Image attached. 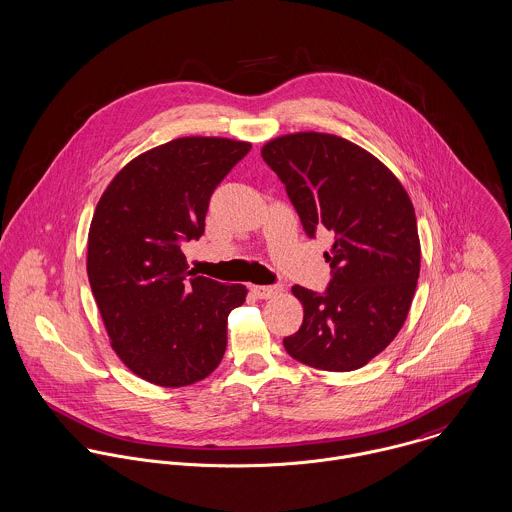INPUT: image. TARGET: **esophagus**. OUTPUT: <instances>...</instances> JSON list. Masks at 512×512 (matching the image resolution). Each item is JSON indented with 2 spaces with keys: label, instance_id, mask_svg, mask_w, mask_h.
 Returning <instances> with one entry per match:
<instances>
[{
  "label": "esophagus",
  "instance_id": "1",
  "mask_svg": "<svg viewBox=\"0 0 512 512\" xmlns=\"http://www.w3.org/2000/svg\"><path fill=\"white\" fill-rule=\"evenodd\" d=\"M250 291H252L258 299H272V297H276V295H279V293L283 291V287H281L279 283H274V285H252Z\"/></svg>",
  "mask_w": 512,
  "mask_h": 512
}]
</instances>
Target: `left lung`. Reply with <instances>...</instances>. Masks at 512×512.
I'll list each match as a JSON object with an SVG mask.
<instances>
[{
	"mask_svg": "<svg viewBox=\"0 0 512 512\" xmlns=\"http://www.w3.org/2000/svg\"><path fill=\"white\" fill-rule=\"evenodd\" d=\"M264 162L278 174L309 238L334 236L325 293L293 285L303 325L283 338L291 358L352 372L389 346L405 323L420 272L415 207L368 150L326 133L270 140Z\"/></svg>",
	"mask_w": 512,
	"mask_h": 512,
	"instance_id": "obj_1",
	"label": "left lung"
}]
</instances>
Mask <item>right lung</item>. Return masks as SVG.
<instances>
[{"mask_svg":"<svg viewBox=\"0 0 512 512\" xmlns=\"http://www.w3.org/2000/svg\"><path fill=\"white\" fill-rule=\"evenodd\" d=\"M250 142L184 137L131 160L103 191L88 278L111 348L142 379L184 387L213 372L244 285L187 272L182 244L205 233L209 199Z\"/></svg>","mask_w":512,"mask_h":512,"instance_id":"1","label":"right lung"}]
</instances>
